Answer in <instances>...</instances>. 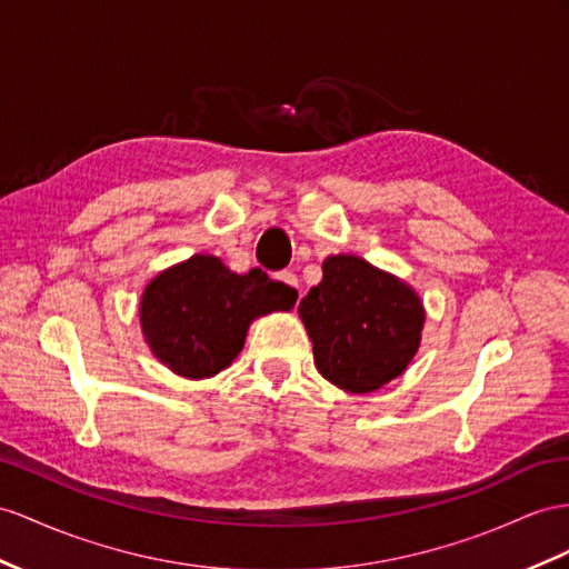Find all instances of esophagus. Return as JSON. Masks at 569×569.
Segmentation results:
<instances>
[{
    "mask_svg": "<svg viewBox=\"0 0 569 569\" xmlns=\"http://www.w3.org/2000/svg\"><path fill=\"white\" fill-rule=\"evenodd\" d=\"M276 279H279L283 286H288V290H293L298 296L300 293V286H298V276L293 271H279L276 273Z\"/></svg>",
    "mask_w": 569,
    "mask_h": 569,
    "instance_id": "obj_1",
    "label": "esophagus"
}]
</instances>
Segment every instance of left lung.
Instances as JSON below:
<instances>
[{
  "instance_id": "1",
  "label": "left lung",
  "mask_w": 569,
  "mask_h": 569,
  "mask_svg": "<svg viewBox=\"0 0 569 569\" xmlns=\"http://www.w3.org/2000/svg\"><path fill=\"white\" fill-rule=\"evenodd\" d=\"M300 300L319 375L351 395L399 377L420 346L426 310L416 290L356 254H333Z\"/></svg>"
}]
</instances>
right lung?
I'll use <instances>...</instances> for the list:
<instances>
[{
  "label": "right lung",
  "instance_id": "add662e5",
  "mask_svg": "<svg viewBox=\"0 0 569 569\" xmlns=\"http://www.w3.org/2000/svg\"><path fill=\"white\" fill-rule=\"evenodd\" d=\"M298 296L261 269L230 271L221 259L194 254L143 288L139 319L151 353L187 380L226 370L257 317L288 312Z\"/></svg>",
  "mask_w": 569,
  "mask_h": 569
}]
</instances>
